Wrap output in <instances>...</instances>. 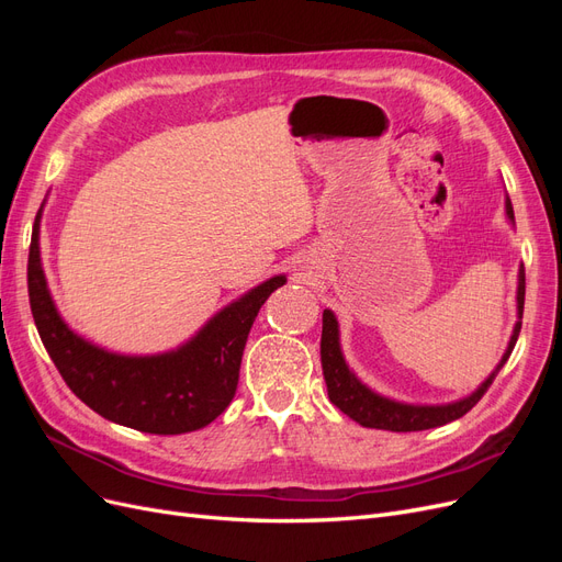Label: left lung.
<instances>
[{
    "instance_id": "obj_1",
    "label": "left lung",
    "mask_w": 562,
    "mask_h": 562,
    "mask_svg": "<svg viewBox=\"0 0 562 562\" xmlns=\"http://www.w3.org/2000/svg\"><path fill=\"white\" fill-rule=\"evenodd\" d=\"M504 213L512 225H516L512 199H504ZM522 304H525V269L518 267V288H516V326L508 339L506 351L497 368L475 386L469 396L457 398L450 403H403L396 398H389L378 394L375 389L363 384L356 372L349 368L342 353V345H339V323L330 310H323V333H321V366L323 378L328 384V396L333 405L349 415L353 422H359L361 427L368 429H384V431H424L434 427H443L448 422H454L462 415H467L471 407L483 398L492 380L497 378V372L504 368V363L512 356L516 339L522 326Z\"/></svg>"
}]
</instances>
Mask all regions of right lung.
<instances>
[{
  "mask_svg": "<svg viewBox=\"0 0 562 562\" xmlns=\"http://www.w3.org/2000/svg\"><path fill=\"white\" fill-rule=\"evenodd\" d=\"M32 229L27 293L42 342L65 384L91 411L122 427L178 436L203 429L225 413L239 384V368L255 316L285 283L277 274L215 312L180 347L161 353H116L77 335L56 310L42 267L40 223Z\"/></svg>",
  "mask_w": 562,
  "mask_h": 562,
  "instance_id": "1",
  "label": "right lung"
}]
</instances>
